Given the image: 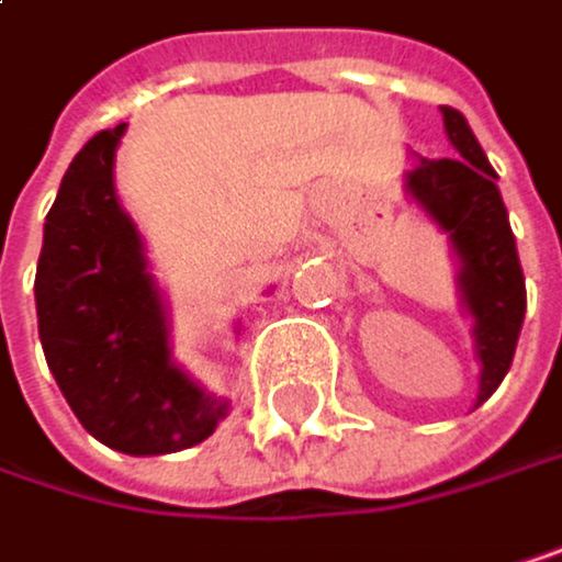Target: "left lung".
<instances>
[{
    "mask_svg": "<svg viewBox=\"0 0 562 562\" xmlns=\"http://www.w3.org/2000/svg\"><path fill=\"white\" fill-rule=\"evenodd\" d=\"M439 112L457 156L423 159L413 153L403 186L416 210H423L439 233H447L457 259V293L470 316L480 359V406L496 393L513 363L527 316V283L496 186V169L476 143L467 115L450 105H439Z\"/></svg>",
    "mask_w": 562,
    "mask_h": 562,
    "instance_id": "8db88e82",
    "label": "left lung"
}]
</instances>
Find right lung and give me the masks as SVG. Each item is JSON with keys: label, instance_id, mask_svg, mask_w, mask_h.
Here are the masks:
<instances>
[{"label": "right lung", "instance_id": "1", "mask_svg": "<svg viewBox=\"0 0 562 562\" xmlns=\"http://www.w3.org/2000/svg\"><path fill=\"white\" fill-rule=\"evenodd\" d=\"M123 136L126 123L95 133L63 176L43 229L35 316L46 363L86 432L119 453L162 457L213 436L229 403L172 356L166 296L115 192Z\"/></svg>", "mask_w": 562, "mask_h": 562}]
</instances>
